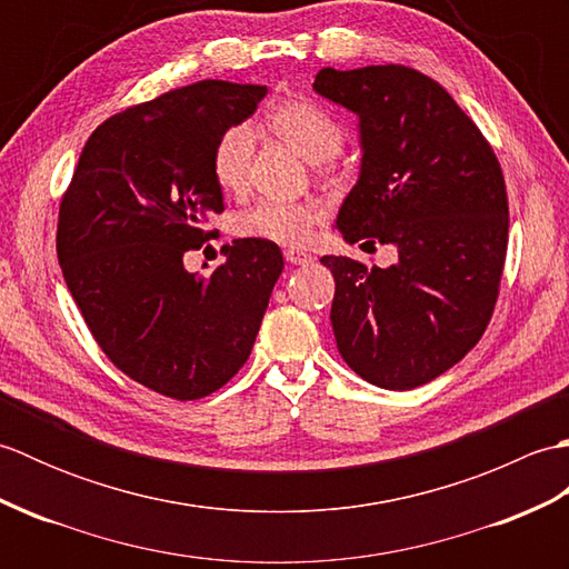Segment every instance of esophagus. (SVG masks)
Here are the masks:
<instances>
[{"label": "esophagus", "mask_w": 569, "mask_h": 569, "mask_svg": "<svg viewBox=\"0 0 569 569\" xmlns=\"http://www.w3.org/2000/svg\"><path fill=\"white\" fill-rule=\"evenodd\" d=\"M286 261L293 263V266H306V263L312 261V257H310V253H306V251L288 249V251H286Z\"/></svg>", "instance_id": "1"}]
</instances>
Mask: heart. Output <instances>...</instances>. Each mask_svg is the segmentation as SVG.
I'll list each match as a JSON object with an SVG mask.
<instances>
[{"instance_id": "obj_1", "label": "heart", "mask_w": 569, "mask_h": 569, "mask_svg": "<svg viewBox=\"0 0 569 569\" xmlns=\"http://www.w3.org/2000/svg\"><path fill=\"white\" fill-rule=\"evenodd\" d=\"M266 124L276 137L306 156L312 163L332 166V159L345 147V129L337 119L310 100H283L273 104L266 114ZM257 134L249 124L229 127L217 139L212 151V176L217 186L227 192L244 190ZM325 204L316 200L278 202L259 200L251 208L237 212L234 232L253 241H271V244L300 247L310 239L312 229L325 220Z\"/></svg>"}]
</instances>
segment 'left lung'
Listing matches in <instances>:
<instances>
[{
    "mask_svg": "<svg viewBox=\"0 0 569 569\" xmlns=\"http://www.w3.org/2000/svg\"><path fill=\"white\" fill-rule=\"evenodd\" d=\"M316 92L359 117L361 173L337 229L396 244L389 269L322 257L332 330L361 379L408 391L475 347L493 316L509 244L497 153L440 82L406 66L322 68Z\"/></svg>",
    "mask_w": 569,
    "mask_h": 569,
    "instance_id": "left-lung-1",
    "label": "left lung"
}]
</instances>
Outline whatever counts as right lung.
<instances>
[{
  "label": "right lung",
  "mask_w": 569,
  "mask_h": 569,
  "mask_svg": "<svg viewBox=\"0 0 569 569\" xmlns=\"http://www.w3.org/2000/svg\"><path fill=\"white\" fill-rule=\"evenodd\" d=\"M263 94L200 80L127 107L92 131L60 200L58 261L94 342L176 401L210 396L244 367L283 271L278 244L253 239H234L210 276L183 266L224 210L214 143Z\"/></svg>",
  "instance_id": "right-lung-1"
}]
</instances>
